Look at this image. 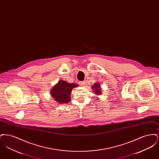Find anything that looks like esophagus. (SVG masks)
<instances>
[{"mask_svg":"<svg viewBox=\"0 0 159 159\" xmlns=\"http://www.w3.org/2000/svg\"><path fill=\"white\" fill-rule=\"evenodd\" d=\"M80 84H81V85H84V82H80Z\"/></svg>","mask_w":159,"mask_h":159,"instance_id":"obj_1","label":"esophagus"}]
</instances>
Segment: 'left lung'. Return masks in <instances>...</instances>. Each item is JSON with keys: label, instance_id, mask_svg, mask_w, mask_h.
<instances>
[{"label": "left lung", "instance_id": "8db88e82", "mask_svg": "<svg viewBox=\"0 0 159 159\" xmlns=\"http://www.w3.org/2000/svg\"><path fill=\"white\" fill-rule=\"evenodd\" d=\"M92 88H93V89H95V91H93L95 92V93H97V95L98 94H100V93L101 92H100V91H101V88H100L99 84H97V83L94 84L93 86H92Z\"/></svg>", "mask_w": 159, "mask_h": 159}]
</instances>
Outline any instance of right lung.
<instances>
[{
    "instance_id": "right-lung-1",
    "label": "right lung",
    "mask_w": 159,
    "mask_h": 159,
    "mask_svg": "<svg viewBox=\"0 0 159 159\" xmlns=\"http://www.w3.org/2000/svg\"><path fill=\"white\" fill-rule=\"evenodd\" d=\"M77 86V84L74 83H68L66 81L60 80L51 90V95L58 102L67 104L70 101V95L72 89Z\"/></svg>"
}]
</instances>
